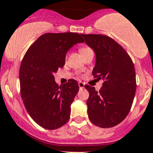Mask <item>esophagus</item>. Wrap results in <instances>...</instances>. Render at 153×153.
I'll return each mask as SVG.
<instances>
[{"mask_svg":"<svg viewBox=\"0 0 153 153\" xmlns=\"http://www.w3.org/2000/svg\"><path fill=\"white\" fill-rule=\"evenodd\" d=\"M78 86H79V88H80L81 89L82 88H85V83H83V82H78Z\"/></svg>","mask_w":153,"mask_h":153,"instance_id":"esophagus-1","label":"esophagus"}]
</instances>
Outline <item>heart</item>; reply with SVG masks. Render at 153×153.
Wrapping results in <instances>:
<instances>
[{
	"mask_svg": "<svg viewBox=\"0 0 153 153\" xmlns=\"http://www.w3.org/2000/svg\"><path fill=\"white\" fill-rule=\"evenodd\" d=\"M90 50H91V49L85 47V48H82L80 49V52H81V54H85V52H87V51H90Z\"/></svg>",
	"mask_w": 153,
	"mask_h": 153,
	"instance_id": "obj_1",
	"label": "heart"
}]
</instances>
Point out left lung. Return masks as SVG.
<instances>
[{"instance_id":"obj_1","label":"left lung","mask_w":153,"mask_h":153,"mask_svg":"<svg viewBox=\"0 0 153 153\" xmlns=\"http://www.w3.org/2000/svg\"><path fill=\"white\" fill-rule=\"evenodd\" d=\"M95 51L92 74L104 81L99 91L85 85L89 92L88 115L94 125L111 128L122 123L129 112L136 90L135 71L132 59L115 40L103 34H82Z\"/></svg>"}]
</instances>
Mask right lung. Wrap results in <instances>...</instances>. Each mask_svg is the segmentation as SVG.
I'll return each instance as SVG.
<instances>
[{
    "instance_id": "right-lung-1",
    "label": "right lung",
    "mask_w": 153,
    "mask_h": 153,
    "mask_svg": "<svg viewBox=\"0 0 153 153\" xmlns=\"http://www.w3.org/2000/svg\"><path fill=\"white\" fill-rule=\"evenodd\" d=\"M78 33H47L31 45L21 62L19 78L21 95L25 108L42 128L56 129L67 123L71 105L79 87L74 79L62 86L54 73L63 67L68 51L84 42Z\"/></svg>"
}]
</instances>
